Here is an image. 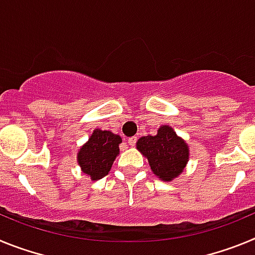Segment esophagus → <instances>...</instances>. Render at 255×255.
Instances as JSON below:
<instances>
[{
  "mask_svg": "<svg viewBox=\"0 0 255 255\" xmlns=\"http://www.w3.org/2000/svg\"><path fill=\"white\" fill-rule=\"evenodd\" d=\"M136 140H138V138H136V136H131V138L128 139V143H129L130 145H134V144L136 143Z\"/></svg>",
  "mask_w": 255,
  "mask_h": 255,
  "instance_id": "obj_1",
  "label": "esophagus"
}]
</instances>
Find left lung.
Returning a JSON list of instances; mask_svg holds the SVG:
<instances>
[{
	"instance_id": "1",
	"label": "left lung",
	"mask_w": 255,
	"mask_h": 255,
	"mask_svg": "<svg viewBox=\"0 0 255 255\" xmlns=\"http://www.w3.org/2000/svg\"><path fill=\"white\" fill-rule=\"evenodd\" d=\"M136 148L147 157L153 172L164 181L180 175L188 162V145L170 126H161L157 135L140 138Z\"/></svg>"
}]
</instances>
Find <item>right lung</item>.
<instances>
[{"label":"right lung","instance_id":"add662e5","mask_svg":"<svg viewBox=\"0 0 255 255\" xmlns=\"http://www.w3.org/2000/svg\"><path fill=\"white\" fill-rule=\"evenodd\" d=\"M121 138L111 131L94 130L87 144L78 153V162L83 172L89 175L92 180L102 179L111 170L116 155L119 154V144Z\"/></svg>","mask_w":255,"mask_h":255}]
</instances>
